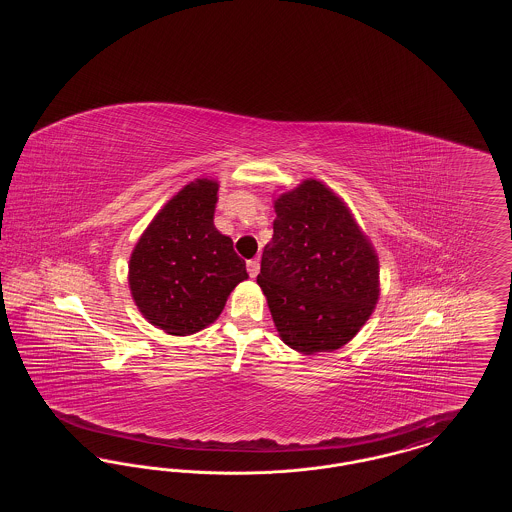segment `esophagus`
<instances>
[{
    "label": "esophagus",
    "mask_w": 512,
    "mask_h": 512,
    "mask_svg": "<svg viewBox=\"0 0 512 512\" xmlns=\"http://www.w3.org/2000/svg\"><path fill=\"white\" fill-rule=\"evenodd\" d=\"M259 270H261V263H259V259H251V261H247V272H249V276H251V278H255V276L259 274Z\"/></svg>",
    "instance_id": "34e87169"
}]
</instances>
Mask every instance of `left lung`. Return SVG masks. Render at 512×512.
Masks as SVG:
<instances>
[{
    "label": "left lung",
    "mask_w": 512,
    "mask_h": 512,
    "mask_svg": "<svg viewBox=\"0 0 512 512\" xmlns=\"http://www.w3.org/2000/svg\"><path fill=\"white\" fill-rule=\"evenodd\" d=\"M257 284L282 341L303 355L340 349L380 297L374 245L340 195L315 178L274 199Z\"/></svg>",
    "instance_id": "1"
}]
</instances>
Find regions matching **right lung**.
<instances>
[{
	"label": "right lung",
	"instance_id": "right-lung-1",
	"mask_svg": "<svg viewBox=\"0 0 512 512\" xmlns=\"http://www.w3.org/2000/svg\"><path fill=\"white\" fill-rule=\"evenodd\" d=\"M217 201L219 182L195 178L163 205L132 249V299L149 324L171 336L213 324L247 280L244 259L215 228Z\"/></svg>",
	"mask_w": 512,
	"mask_h": 512
}]
</instances>
